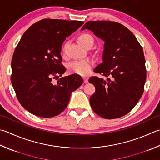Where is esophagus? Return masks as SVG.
<instances>
[{
  "label": "esophagus",
  "instance_id": "34e87169",
  "mask_svg": "<svg viewBox=\"0 0 160 160\" xmlns=\"http://www.w3.org/2000/svg\"><path fill=\"white\" fill-rule=\"evenodd\" d=\"M83 81L85 83H88V79L87 78H83Z\"/></svg>",
  "mask_w": 160,
  "mask_h": 160
}]
</instances>
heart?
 I'll use <instances>...</instances> for the list:
<instances>
[{
    "label": "heart",
    "mask_w": 160,
    "mask_h": 160,
    "mask_svg": "<svg viewBox=\"0 0 160 160\" xmlns=\"http://www.w3.org/2000/svg\"><path fill=\"white\" fill-rule=\"evenodd\" d=\"M78 41L81 45L85 46L88 42L91 41L93 42V38L89 34L84 33L78 38ZM92 65V61L88 59L75 60L69 63L68 70L72 73L85 76L90 73Z\"/></svg>",
    "instance_id": "obj_1"
}]
</instances>
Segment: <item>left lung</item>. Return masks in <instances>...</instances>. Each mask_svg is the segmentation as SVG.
<instances>
[{
	"label": "left lung",
	"mask_w": 160,
	"mask_h": 160,
	"mask_svg": "<svg viewBox=\"0 0 160 160\" xmlns=\"http://www.w3.org/2000/svg\"><path fill=\"white\" fill-rule=\"evenodd\" d=\"M85 29L104 42L102 63L94 71L110 78H89L96 88L90 105L103 118L122 117L133 108L143 93L146 70L143 48L132 32L118 22L89 21L81 31Z\"/></svg>",
	"instance_id": "8db88e82"
}]
</instances>
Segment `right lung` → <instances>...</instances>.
<instances>
[{"label":"right lung","instance_id":"1","mask_svg":"<svg viewBox=\"0 0 160 160\" xmlns=\"http://www.w3.org/2000/svg\"><path fill=\"white\" fill-rule=\"evenodd\" d=\"M83 24L45 19L32 25L21 38L12 59L11 82L27 111L41 118L59 115L67 106L71 93L82 84L77 74L59 76L66 71L61 63L63 42ZM53 78L58 79L57 84L52 82Z\"/></svg>","mask_w":160,"mask_h":160}]
</instances>
